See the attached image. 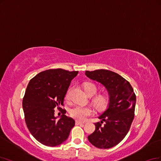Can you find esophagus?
Returning a JSON list of instances; mask_svg holds the SVG:
<instances>
[{"label":"esophagus","mask_w":161,"mask_h":161,"mask_svg":"<svg viewBox=\"0 0 161 161\" xmlns=\"http://www.w3.org/2000/svg\"><path fill=\"white\" fill-rule=\"evenodd\" d=\"M85 123L84 122H81V121H75V124L76 125H81V124H84Z\"/></svg>","instance_id":"1"}]
</instances>
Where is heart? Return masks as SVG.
<instances>
[{
	"mask_svg": "<svg viewBox=\"0 0 161 161\" xmlns=\"http://www.w3.org/2000/svg\"><path fill=\"white\" fill-rule=\"evenodd\" d=\"M85 92L87 95L93 93V95L97 92V87L92 83H86L84 86ZM65 98L67 99L69 98V91H68ZM108 99L105 96H99L93 100V103L96 108L102 109H103L108 104ZM93 109L90 107H84L80 105H75L70 110V115L75 119L84 121L86 119L93 114Z\"/></svg>",
	"mask_w": 161,
	"mask_h": 161,
	"instance_id": "obj_1",
	"label": "heart"
}]
</instances>
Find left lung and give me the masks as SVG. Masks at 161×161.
<instances>
[{"instance_id": "8db88e82", "label": "left lung", "mask_w": 161, "mask_h": 161, "mask_svg": "<svg viewBox=\"0 0 161 161\" xmlns=\"http://www.w3.org/2000/svg\"><path fill=\"white\" fill-rule=\"evenodd\" d=\"M85 74L103 85L109 99L108 108L98 117L101 123H95L96 130L87 139L99 148H111L129 132L135 115L136 96L129 82L114 71L102 69L86 71Z\"/></svg>"}]
</instances>
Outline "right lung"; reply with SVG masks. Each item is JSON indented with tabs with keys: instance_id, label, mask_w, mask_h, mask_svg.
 <instances>
[{
	"instance_id": "right-lung-1",
	"label": "right lung",
	"mask_w": 161,
	"mask_h": 161,
	"mask_svg": "<svg viewBox=\"0 0 161 161\" xmlns=\"http://www.w3.org/2000/svg\"><path fill=\"white\" fill-rule=\"evenodd\" d=\"M78 71L50 69L37 74L31 80L22 101L27 127L40 143L56 147L68 138L75 121L65 115L63 109L58 121L54 108L64 105V99L70 83Z\"/></svg>"
}]
</instances>
